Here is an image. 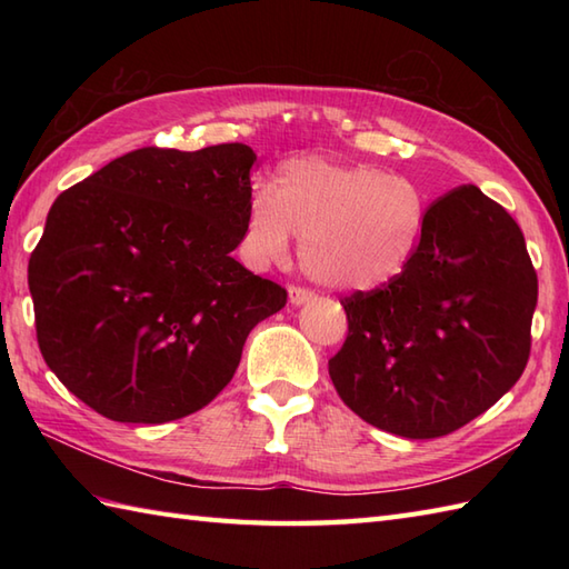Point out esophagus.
I'll list each match as a JSON object with an SVG mask.
<instances>
[{"mask_svg":"<svg viewBox=\"0 0 569 569\" xmlns=\"http://www.w3.org/2000/svg\"><path fill=\"white\" fill-rule=\"evenodd\" d=\"M308 300H312V293L306 291V288H298V286L288 288V303H291V306L300 308V306H306Z\"/></svg>","mask_w":569,"mask_h":569,"instance_id":"34e87169","label":"esophagus"}]
</instances>
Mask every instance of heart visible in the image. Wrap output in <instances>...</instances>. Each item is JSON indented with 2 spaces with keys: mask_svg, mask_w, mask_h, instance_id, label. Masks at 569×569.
I'll list each match as a JSON object with an SVG mask.
<instances>
[{
  "mask_svg": "<svg viewBox=\"0 0 569 569\" xmlns=\"http://www.w3.org/2000/svg\"><path fill=\"white\" fill-rule=\"evenodd\" d=\"M428 212L426 190L406 176L300 156L278 168L271 190L251 192L241 249L253 263H273L296 234L312 281L330 291H371L413 261Z\"/></svg>",
  "mask_w": 569,
  "mask_h": 569,
  "instance_id": "heart-1",
  "label": "heart"
}]
</instances>
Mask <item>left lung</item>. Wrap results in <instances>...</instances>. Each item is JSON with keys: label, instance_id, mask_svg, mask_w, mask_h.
I'll return each instance as SVG.
<instances>
[{"label": "left lung", "instance_id": "obj_1", "mask_svg": "<svg viewBox=\"0 0 569 569\" xmlns=\"http://www.w3.org/2000/svg\"><path fill=\"white\" fill-rule=\"evenodd\" d=\"M536 303L521 227L477 186H462L430 204L401 276L345 298L349 335L330 379L373 428L440 438L521 379Z\"/></svg>", "mask_w": 569, "mask_h": 569}]
</instances>
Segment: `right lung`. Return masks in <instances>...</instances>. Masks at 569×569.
I'll return each instance as SVG.
<instances>
[{"instance_id": "add662e5", "label": "right lung", "mask_w": 569, "mask_h": 569, "mask_svg": "<svg viewBox=\"0 0 569 569\" xmlns=\"http://www.w3.org/2000/svg\"><path fill=\"white\" fill-rule=\"evenodd\" d=\"M247 143L139 149L60 192L29 259L36 335L70 393L117 422L186 418L232 381L286 291L232 251Z\"/></svg>"}]
</instances>
